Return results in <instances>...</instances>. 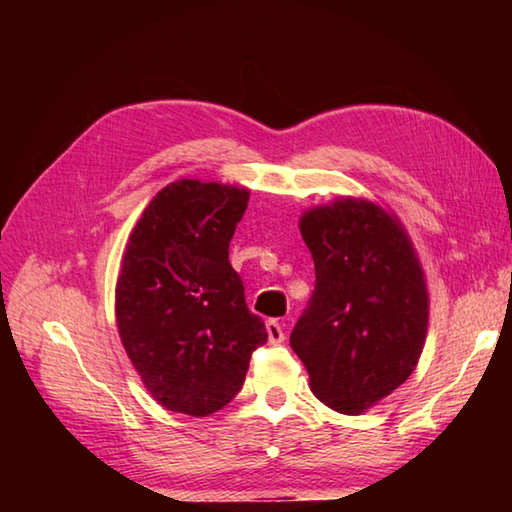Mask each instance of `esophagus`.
I'll list each match as a JSON object with an SVG mask.
<instances>
[{
  "label": "esophagus",
  "mask_w": 512,
  "mask_h": 512,
  "mask_svg": "<svg viewBox=\"0 0 512 512\" xmlns=\"http://www.w3.org/2000/svg\"><path fill=\"white\" fill-rule=\"evenodd\" d=\"M266 332H268V341L273 345H279L286 341V332H284V328H281V323L277 319L266 321Z\"/></svg>",
  "instance_id": "obj_1"
}]
</instances>
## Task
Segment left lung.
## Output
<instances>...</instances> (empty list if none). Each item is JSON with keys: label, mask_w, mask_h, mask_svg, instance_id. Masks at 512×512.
Segmentation results:
<instances>
[{"label": "left lung", "mask_w": 512, "mask_h": 512, "mask_svg": "<svg viewBox=\"0 0 512 512\" xmlns=\"http://www.w3.org/2000/svg\"><path fill=\"white\" fill-rule=\"evenodd\" d=\"M314 259V292L290 345L310 389L330 409L358 416L411 376L429 323L416 250L394 213L339 198L301 215Z\"/></svg>", "instance_id": "left-lung-1"}]
</instances>
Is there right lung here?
<instances>
[{
	"mask_svg": "<svg viewBox=\"0 0 512 512\" xmlns=\"http://www.w3.org/2000/svg\"><path fill=\"white\" fill-rule=\"evenodd\" d=\"M248 189L178 180L147 204L125 246L116 323L129 361L158 405L211 416L242 389L268 341L231 262Z\"/></svg>",
	"mask_w": 512,
	"mask_h": 512,
	"instance_id": "obj_1",
	"label": "right lung"
}]
</instances>
